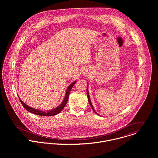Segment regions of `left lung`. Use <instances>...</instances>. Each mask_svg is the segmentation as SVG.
<instances>
[{"label": "left lung", "mask_w": 158, "mask_h": 158, "mask_svg": "<svg viewBox=\"0 0 158 158\" xmlns=\"http://www.w3.org/2000/svg\"><path fill=\"white\" fill-rule=\"evenodd\" d=\"M87 95H88V101H89V103L90 106L92 107V110H93L94 112V113H96L97 115H98L97 113L95 112V111L94 110V107H93V106H92V103H91V102H90V97H89V91H88V88H87Z\"/></svg>", "instance_id": "1"}]
</instances>
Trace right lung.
Instances as JSON below:
<instances>
[{"instance_id":"right-lung-1","label":"right lung","mask_w":158,"mask_h":158,"mask_svg":"<svg viewBox=\"0 0 158 158\" xmlns=\"http://www.w3.org/2000/svg\"><path fill=\"white\" fill-rule=\"evenodd\" d=\"M76 83V81L73 82L72 84H70L69 86H68V89L66 90V95H65V97L63 101V102L61 103V105H60L58 107H56V108L52 110H50L49 111H42L41 110H36V109H34L33 108H31L30 106H28L27 105H26L25 103H24L23 102V101L21 100V98L19 97V100L21 101V103L22 104V105L23 106V107L26 110H27L28 112L30 113H33V114H35L36 115H41V116H51V115H56L60 113L63 109L64 108V106H66L67 102L68 101V98H69V94H70V92L72 89V87L73 86V85L75 84Z\"/></svg>"}]
</instances>
